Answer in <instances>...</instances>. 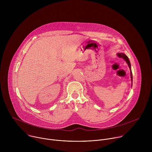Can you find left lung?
<instances>
[{
    "instance_id": "8db88e82",
    "label": "left lung",
    "mask_w": 152,
    "mask_h": 152,
    "mask_svg": "<svg viewBox=\"0 0 152 152\" xmlns=\"http://www.w3.org/2000/svg\"><path fill=\"white\" fill-rule=\"evenodd\" d=\"M118 56L120 58H123L126 61V62L127 63L128 66H129V67L130 68V69H131V80H132V72H131V63H130V61L129 60V58H127V56L124 55V53H118Z\"/></svg>"
}]
</instances>
